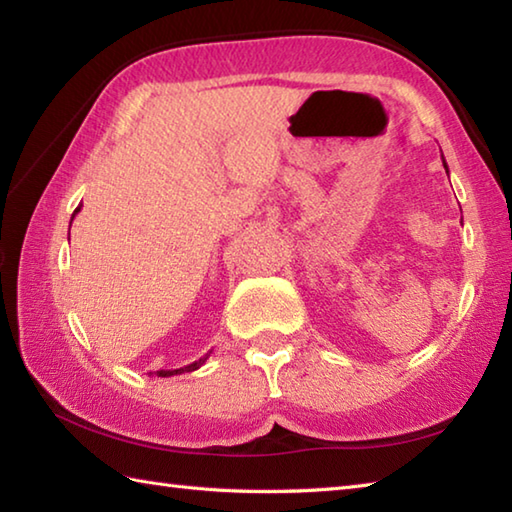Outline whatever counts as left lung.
Instances as JSON below:
<instances>
[{
	"mask_svg": "<svg viewBox=\"0 0 512 512\" xmlns=\"http://www.w3.org/2000/svg\"><path fill=\"white\" fill-rule=\"evenodd\" d=\"M443 158V156H441ZM443 167H446V173H448V165H446V160H443Z\"/></svg>",
	"mask_w": 512,
	"mask_h": 512,
	"instance_id": "left-lung-1",
	"label": "left lung"
}]
</instances>
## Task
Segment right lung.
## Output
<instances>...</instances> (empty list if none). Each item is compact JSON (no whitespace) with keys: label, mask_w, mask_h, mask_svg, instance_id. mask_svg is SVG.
Wrapping results in <instances>:
<instances>
[{"label":"right lung","mask_w":512,"mask_h":512,"mask_svg":"<svg viewBox=\"0 0 512 512\" xmlns=\"http://www.w3.org/2000/svg\"><path fill=\"white\" fill-rule=\"evenodd\" d=\"M77 211H80V207H77V209L73 211V216H71V223H73V218H75V214H77ZM209 354H211V352H207L205 356H200V359H198V361H194V363H189V365H185V368H178V370H158L156 374H158V376H173V374H185V372H194V370H198V368H200V365H202V363H205V361L209 359Z\"/></svg>","instance_id":"right-lung-1"}]
</instances>
